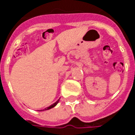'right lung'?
<instances>
[{
	"mask_svg": "<svg viewBox=\"0 0 135 135\" xmlns=\"http://www.w3.org/2000/svg\"><path fill=\"white\" fill-rule=\"evenodd\" d=\"M58 102H59V99H58V101H57V102H55L54 104H52V105H50V107H47V108H45V110H50V109H51V108H52V107H54L55 106V105H56V104H57L58 103ZM40 111H42V110H40Z\"/></svg>",
	"mask_w": 135,
	"mask_h": 135,
	"instance_id": "add662e5",
	"label": "right lung"
}]
</instances>
